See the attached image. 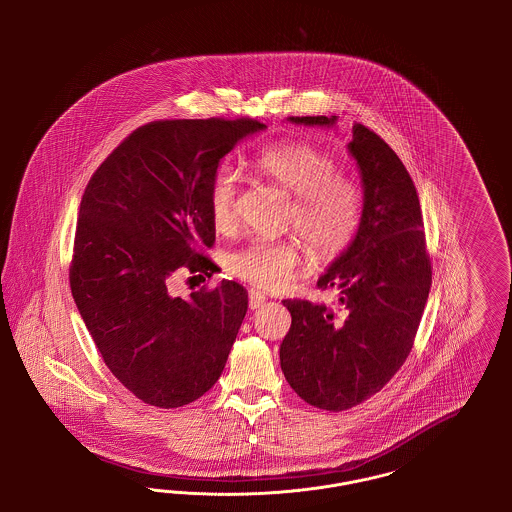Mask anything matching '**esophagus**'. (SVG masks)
<instances>
[{"label":"esophagus","mask_w":512,"mask_h":512,"mask_svg":"<svg viewBox=\"0 0 512 512\" xmlns=\"http://www.w3.org/2000/svg\"><path fill=\"white\" fill-rule=\"evenodd\" d=\"M267 301V295L259 290H249V307L255 311L259 307H263V303Z\"/></svg>","instance_id":"34e87169"}]
</instances>
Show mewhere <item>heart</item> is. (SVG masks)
<instances>
[{
    "label": "heart",
    "instance_id": "1",
    "mask_svg": "<svg viewBox=\"0 0 512 512\" xmlns=\"http://www.w3.org/2000/svg\"><path fill=\"white\" fill-rule=\"evenodd\" d=\"M255 171L293 195L295 228L320 257L343 251L359 230L363 199L355 182L336 174L334 157L307 142H284L259 151ZM240 176L228 165L213 172L207 205L213 226L224 232L236 220ZM301 263L295 238H251L226 257L228 270L261 288L286 284Z\"/></svg>",
    "mask_w": 512,
    "mask_h": 512
}]
</instances>
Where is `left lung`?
<instances>
[{"label": "left lung", "mask_w": 512, "mask_h": 512, "mask_svg": "<svg viewBox=\"0 0 512 512\" xmlns=\"http://www.w3.org/2000/svg\"><path fill=\"white\" fill-rule=\"evenodd\" d=\"M334 126L336 117H290ZM363 182L361 224L347 249L318 278L338 293V309L284 299L292 313L280 366L309 405L345 411L382 390L413 349L432 286L424 222L413 180L378 134L353 124L347 144Z\"/></svg>", "instance_id": "8db88e82"}]
</instances>
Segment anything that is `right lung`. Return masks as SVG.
<instances>
[{
    "label": "right lung",
    "instance_id": "add662e5",
    "mask_svg": "<svg viewBox=\"0 0 512 512\" xmlns=\"http://www.w3.org/2000/svg\"><path fill=\"white\" fill-rule=\"evenodd\" d=\"M253 119L155 121L90 178L74 236L71 290L115 378L147 405L176 409L219 380L247 311L232 280L172 297L174 270L213 274L207 192L220 159L265 130Z\"/></svg>",
    "mask_w": 512,
    "mask_h": 512
}]
</instances>
